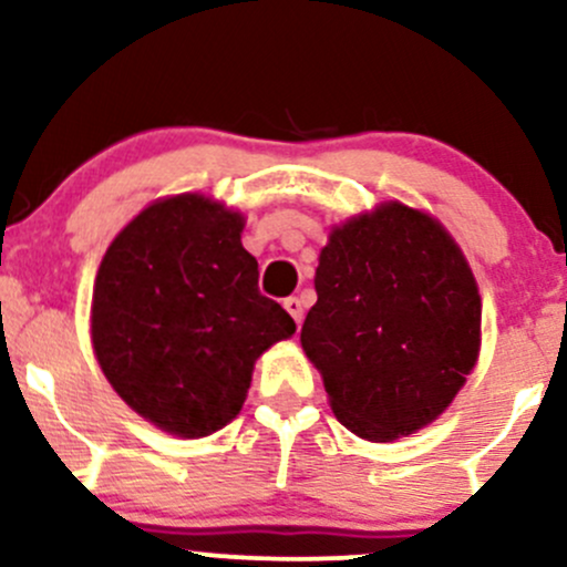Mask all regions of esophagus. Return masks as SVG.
Listing matches in <instances>:
<instances>
[{
    "label": "esophagus",
    "mask_w": 567,
    "mask_h": 567,
    "mask_svg": "<svg viewBox=\"0 0 567 567\" xmlns=\"http://www.w3.org/2000/svg\"><path fill=\"white\" fill-rule=\"evenodd\" d=\"M285 309H288V315L292 317V320H296V324H301V320H303V303L298 301V298H285Z\"/></svg>",
    "instance_id": "34e87169"
}]
</instances>
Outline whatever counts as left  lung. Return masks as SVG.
Wrapping results in <instances>:
<instances>
[{"label": "left lung", "mask_w": 567, "mask_h": 567, "mask_svg": "<svg viewBox=\"0 0 567 567\" xmlns=\"http://www.w3.org/2000/svg\"><path fill=\"white\" fill-rule=\"evenodd\" d=\"M301 347L357 437L394 442L437 421L480 360L483 298L432 213L381 202L330 226Z\"/></svg>", "instance_id": "8db88e82"}]
</instances>
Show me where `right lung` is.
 I'll list each match as a JSON object with an SVG mask.
<instances>
[{"mask_svg":"<svg viewBox=\"0 0 567 567\" xmlns=\"http://www.w3.org/2000/svg\"><path fill=\"white\" fill-rule=\"evenodd\" d=\"M245 216L207 194L148 202L112 239L93 285L90 341L130 410L181 440L243 410L258 357L296 322L258 292Z\"/></svg>","mask_w":567,"mask_h":567,"instance_id":"add662e5","label":"right lung"}]
</instances>
